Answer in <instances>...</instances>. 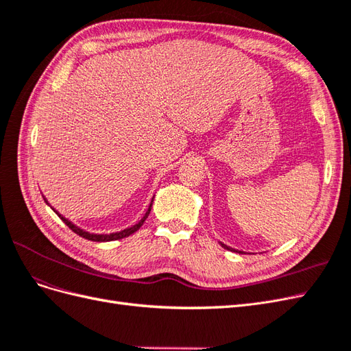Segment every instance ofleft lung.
Segmentation results:
<instances>
[{
	"mask_svg": "<svg viewBox=\"0 0 351 351\" xmlns=\"http://www.w3.org/2000/svg\"><path fill=\"white\" fill-rule=\"evenodd\" d=\"M221 246L224 247V249H227V250H232V252H237V253H243V252H240V250H236V249H231V247H228V246H226L224 243H221Z\"/></svg>",
	"mask_w": 351,
	"mask_h": 351,
	"instance_id": "obj_1",
	"label": "left lung"
}]
</instances>
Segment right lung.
Segmentation results:
<instances>
[{"label": "right lung", "instance_id": "add662e5", "mask_svg": "<svg viewBox=\"0 0 351 351\" xmlns=\"http://www.w3.org/2000/svg\"><path fill=\"white\" fill-rule=\"evenodd\" d=\"M151 208H152V204L149 205V208H147L145 217H143L139 222H137L136 226H133V227H130V228H125V230L119 231V232H112V234H90V232H88V231H83V230H80L79 227H76L74 224H71V222H70L69 219H66L64 217L60 215L57 210H56V214H57L62 221H64V224H66L71 231H74V232H76L77 236H80V237H83V239L92 240V241H112V240H120V239H124V237H129L130 234H133V232H136L137 230H139V228L143 226V222H145V219L147 218V215H149Z\"/></svg>", "mask_w": 351, "mask_h": 351}]
</instances>
